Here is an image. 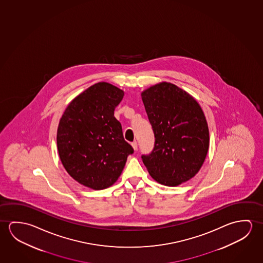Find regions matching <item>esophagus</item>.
<instances>
[{"mask_svg": "<svg viewBox=\"0 0 263 263\" xmlns=\"http://www.w3.org/2000/svg\"><path fill=\"white\" fill-rule=\"evenodd\" d=\"M132 146H133V148H134V151H136L138 149V143L136 141H134V142H132Z\"/></svg>", "mask_w": 263, "mask_h": 263, "instance_id": "obj_1", "label": "esophagus"}]
</instances>
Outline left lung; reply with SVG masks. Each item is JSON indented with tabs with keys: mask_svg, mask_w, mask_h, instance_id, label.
I'll return each instance as SVG.
<instances>
[{
	"mask_svg": "<svg viewBox=\"0 0 263 263\" xmlns=\"http://www.w3.org/2000/svg\"><path fill=\"white\" fill-rule=\"evenodd\" d=\"M155 134V147L142 162L154 179L176 186L200 170L209 147L208 122L200 105L174 84L162 82L142 93Z\"/></svg>",
	"mask_w": 263,
	"mask_h": 263,
	"instance_id": "obj_1",
	"label": "left lung"
}]
</instances>
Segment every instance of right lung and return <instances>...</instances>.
Wrapping results in <instances>:
<instances>
[{"label": "right lung", "instance_id": "1", "mask_svg": "<svg viewBox=\"0 0 263 263\" xmlns=\"http://www.w3.org/2000/svg\"><path fill=\"white\" fill-rule=\"evenodd\" d=\"M124 92L107 82L87 88L68 104L59 121L57 143L68 175L94 190L112 185L134 154L114 109Z\"/></svg>", "mask_w": 263, "mask_h": 263}]
</instances>
